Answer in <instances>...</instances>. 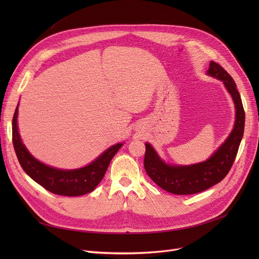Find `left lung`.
Returning <instances> with one entry per match:
<instances>
[{
  "label": "left lung",
  "mask_w": 259,
  "mask_h": 259,
  "mask_svg": "<svg viewBox=\"0 0 259 259\" xmlns=\"http://www.w3.org/2000/svg\"><path fill=\"white\" fill-rule=\"evenodd\" d=\"M207 74L223 81L236 109L234 127L220 148L205 161L180 166L166 164L150 144H145L144 166L147 174L157 186L173 194H195L222 182L233 165L242 140L244 110L234 79L221 65L213 61L210 62Z\"/></svg>",
  "instance_id": "left-lung-1"
}]
</instances>
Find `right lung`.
I'll use <instances>...</instances> for the list:
<instances>
[{
  "label": "right lung",
  "mask_w": 259,
  "mask_h": 259,
  "mask_svg": "<svg viewBox=\"0 0 259 259\" xmlns=\"http://www.w3.org/2000/svg\"><path fill=\"white\" fill-rule=\"evenodd\" d=\"M19 105L12 118V143L19 162L26 174L48 191L64 196H79L90 193L103 180L111 159L122 143L108 148L89 165L72 170L53 168L37 160L27 150L18 129Z\"/></svg>",
  "instance_id": "1"
}]
</instances>
